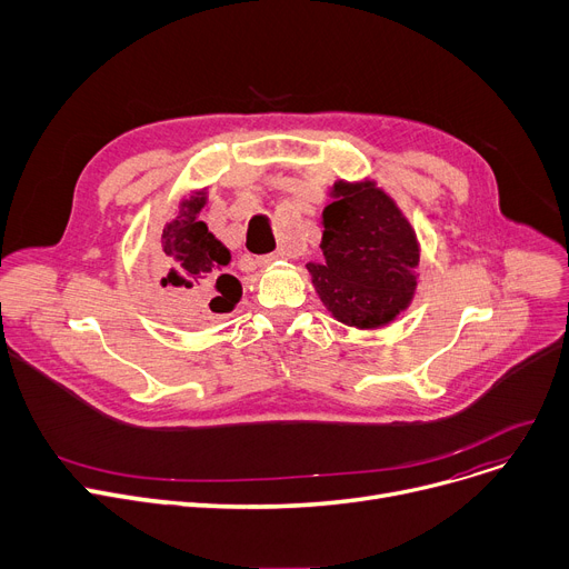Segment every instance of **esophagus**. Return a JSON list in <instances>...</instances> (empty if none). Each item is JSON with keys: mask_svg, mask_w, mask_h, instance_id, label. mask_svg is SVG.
Segmentation results:
<instances>
[{"mask_svg": "<svg viewBox=\"0 0 569 569\" xmlns=\"http://www.w3.org/2000/svg\"><path fill=\"white\" fill-rule=\"evenodd\" d=\"M286 258H288V251H286V249H279V251H274V253H269V256L258 258V264H260V267H269V264H274V262L286 260Z\"/></svg>", "mask_w": 569, "mask_h": 569, "instance_id": "obj_1", "label": "esophagus"}]
</instances>
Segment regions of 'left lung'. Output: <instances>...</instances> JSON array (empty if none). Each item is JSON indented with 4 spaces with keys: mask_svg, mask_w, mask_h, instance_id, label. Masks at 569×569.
Segmentation results:
<instances>
[{
    "mask_svg": "<svg viewBox=\"0 0 569 569\" xmlns=\"http://www.w3.org/2000/svg\"><path fill=\"white\" fill-rule=\"evenodd\" d=\"M322 209L320 260L307 262L335 320L378 330L406 311L417 288L420 242L397 200L376 179H337Z\"/></svg>",
    "mask_w": 569,
    "mask_h": 569,
    "instance_id": "1",
    "label": "left lung"
}]
</instances>
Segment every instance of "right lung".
I'll use <instances>...</instances> for the list:
<instances>
[{
	"mask_svg": "<svg viewBox=\"0 0 569 569\" xmlns=\"http://www.w3.org/2000/svg\"><path fill=\"white\" fill-rule=\"evenodd\" d=\"M209 200V187L191 189L177 204L174 217L166 223L159 253V277L166 292L182 300L189 309L228 313L242 300V283L226 274L230 251L221 239L200 221Z\"/></svg>",
	"mask_w": 569,
	"mask_h": 569,
	"instance_id": "1",
	"label": "right lung"
}]
</instances>
